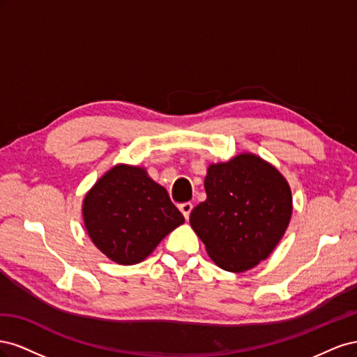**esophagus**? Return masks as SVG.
Returning a JSON list of instances; mask_svg holds the SVG:
<instances>
[{
  "label": "esophagus",
  "instance_id": "obj_1",
  "mask_svg": "<svg viewBox=\"0 0 357 357\" xmlns=\"http://www.w3.org/2000/svg\"><path fill=\"white\" fill-rule=\"evenodd\" d=\"M192 208H193V205H192L190 202H186V204H181V205H180V211H181V214H183V215H185V219H186V220L189 219V215H190Z\"/></svg>",
  "mask_w": 357,
  "mask_h": 357
}]
</instances>
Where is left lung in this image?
Segmentation results:
<instances>
[{"label": "left lung", "mask_w": 357, "mask_h": 357, "mask_svg": "<svg viewBox=\"0 0 357 357\" xmlns=\"http://www.w3.org/2000/svg\"><path fill=\"white\" fill-rule=\"evenodd\" d=\"M207 199L190 213V226L214 264L244 273L273 253L291 218L287 180L266 160L241 153L211 164L204 180Z\"/></svg>", "instance_id": "1"}]
</instances>
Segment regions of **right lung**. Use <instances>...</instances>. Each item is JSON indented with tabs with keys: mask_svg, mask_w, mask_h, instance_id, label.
Instances as JSON below:
<instances>
[{
	"mask_svg": "<svg viewBox=\"0 0 357 357\" xmlns=\"http://www.w3.org/2000/svg\"><path fill=\"white\" fill-rule=\"evenodd\" d=\"M83 220L92 243L107 257L134 265L144 261L185 218L144 168L119 164L86 193Z\"/></svg>",
	"mask_w": 357,
	"mask_h": 357,
	"instance_id": "right-lung-1",
	"label": "right lung"
}]
</instances>
